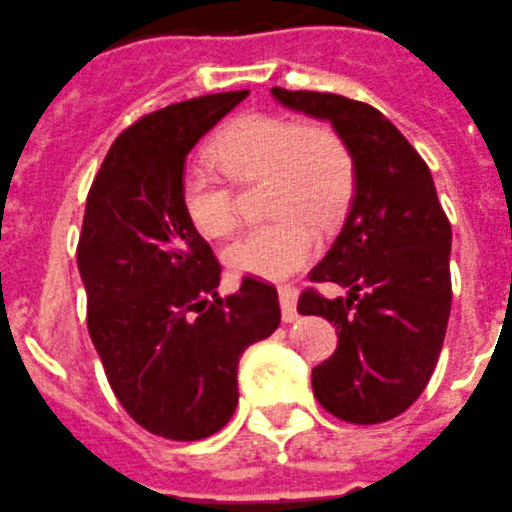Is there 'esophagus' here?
<instances>
[{"instance_id": "1", "label": "esophagus", "mask_w": 512, "mask_h": 512, "mask_svg": "<svg viewBox=\"0 0 512 512\" xmlns=\"http://www.w3.org/2000/svg\"><path fill=\"white\" fill-rule=\"evenodd\" d=\"M277 297H280L282 320L295 322L297 320V287L295 285H277Z\"/></svg>"}]
</instances>
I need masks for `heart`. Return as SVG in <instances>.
I'll return each instance as SVG.
<instances>
[{
  "instance_id": "b5f03b06",
  "label": "heart",
  "mask_w": 512,
  "mask_h": 512,
  "mask_svg": "<svg viewBox=\"0 0 512 512\" xmlns=\"http://www.w3.org/2000/svg\"><path fill=\"white\" fill-rule=\"evenodd\" d=\"M212 155L237 185L265 175L270 180L267 210L275 217L247 227L222 252L227 267L242 275L282 277L300 270L317 250L312 217L335 220L352 197L350 147L327 124L242 114L217 132ZM226 178L202 165L182 172L180 205L200 235L222 237L235 227L237 197Z\"/></svg>"
}]
</instances>
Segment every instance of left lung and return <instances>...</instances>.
Returning a JSON list of instances; mask_svg holds the SVG:
<instances>
[{"instance_id":"1","label":"left lung","mask_w":512,"mask_h":512,"mask_svg":"<svg viewBox=\"0 0 512 512\" xmlns=\"http://www.w3.org/2000/svg\"><path fill=\"white\" fill-rule=\"evenodd\" d=\"M290 109L330 119L350 147L355 197L340 235L310 270L347 297L307 287L297 310L337 327V350L312 370V393L335 418H398L428 385L448 330L450 220L423 157L388 117L342 94L272 87Z\"/></svg>"}]
</instances>
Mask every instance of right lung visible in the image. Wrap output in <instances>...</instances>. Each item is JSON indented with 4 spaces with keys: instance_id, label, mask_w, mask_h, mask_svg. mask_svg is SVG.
Instances as JSON below:
<instances>
[{
    "instance_id": "right-lung-1",
    "label": "right lung",
    "mask_w": 512,
    "mask_h": 512,
    "mask_svg": "<svg viewBox=\"0 0 512 512\" xmlns=\"http://www.w3.org/2000/svg\"><path fill=\"white\" fill-rule=\"evenodd\" d=\"M250 94H205L145 114L114 140L84 207L77 265L87 330L109 388L137 425L202 440L237 408L242 350L280 325L275 287L222 265L180 205L185 157Z\"/></svg>"
}]
</instances>
